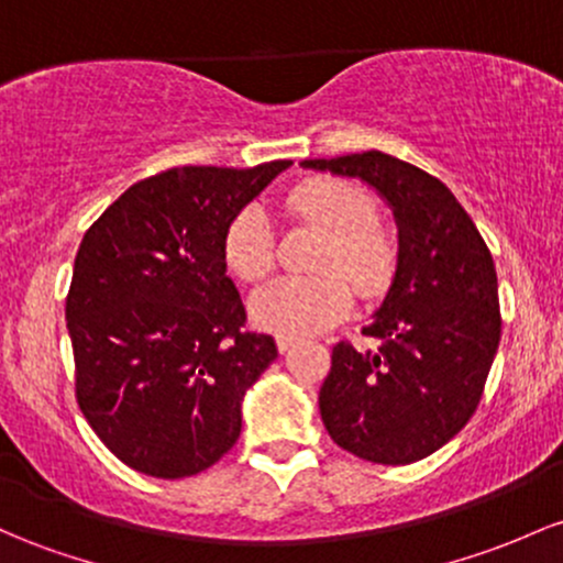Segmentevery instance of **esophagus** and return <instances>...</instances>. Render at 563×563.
Returning <instances> with one entry per match:
<instances>
[{
    "label": "esophagus",
    "instance_id": "34e87169",
    "mask_svg": "<svg viewBox=\"0 0 563 563\" xmlns=\"http://www.w3.org/2000/svg\"><path fill=\"white\" fill-rule=\"evenodd\" d=\"M296 342H299V339H296V336H288V333H280V336H277V339H275L277 350H280V352H288V350H291V347H294V344H296Z\"/></svg>",
    "mask_w": 563,
    "mask_h": 563
}]
</instances>
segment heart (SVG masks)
<instances>
[{
  "mask_svg": "<svg viewBox=\"0 0 563 563\" xmlns=\"http://www.w3.org/2000/svg\"><path fill=\"white\" fill-rule=\"evenodd\" d=\"M283 208L291 219L323 232L310 277H283L251 299V314L275 333L323 331L350 312L352 287L366 299L390 291L400 264V243L376 221V200L347 178H307L288 189ZM221 256L238 280L258 283L275 267V232L258 206L243 208L227 227Z\"/></svg>",
  "mask_w": 563,
  "mask_h": 563,
  "instance_id": "heart-1",
  "label": "heart"
}]
</instances>
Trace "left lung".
Wrapping results in <instances>:
<instances>
[{
	"label": "left lung",
	"mask_w": 563,
	"mask_h": 563,
	"mask_svg": "<svg viewBox=\"0 0 563 563\" xmlns=\"http://www.w3.org/2000/svg\"><path fill=\"white\" fill-rule=\"evenodd\" d=\"M301 165L363 178L398 219V272L363 329L382 347L333 344L318 404L344 452L411 465L452 441L481 404L503 333L494 258L446 184L417 165L382 152Z\"/></svg>",
	"instance_id": "1"
}]
</instances>
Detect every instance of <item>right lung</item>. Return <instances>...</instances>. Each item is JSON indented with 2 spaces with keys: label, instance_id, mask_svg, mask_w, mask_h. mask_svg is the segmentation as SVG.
Masks as SVG:
<instances>
[{
  "label": "right lung",
  "instance_id": "1",
  "mask_svg": "<svg viewBox=\"0 0 563 563\" xmlns=\"http://www.w3.org/2000/svg\"><path fill=\"white\" fill-rule=\"evenodd\" d=\"M288 165L163 170L85 232L66 296L74 395L103 446L133 471L187 478L238 443L240 400L277 347L269 333L245 331L221 240Z\"/></svg>",
  "mask_w": 563,
  "mask_h": 563
}]
</instances>
